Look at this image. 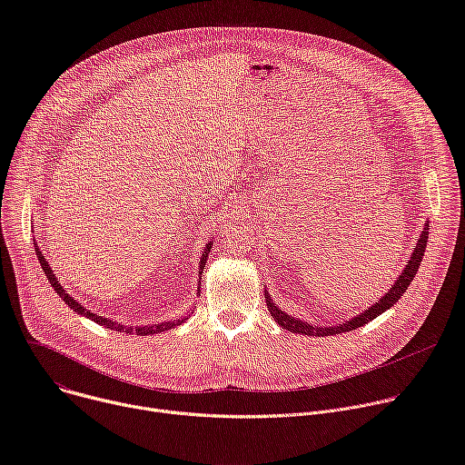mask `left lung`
Listing matches in <instances>:
<instances>
[{
    "mask_svg": "<svg viewBox=\"0 0 465 465\" xmlns=\"http://www.w3.org/2000/svg\"><path fill=\"white\" fill-rule=\"evenodd\" d=\"M427 239H429V224H425V230H423V233H420V239H419V242H417V246H415V250H413V254H411V258H410L406 269L402 271V274H401L399 280L395 282V285L384 294L382 299H380V302H376L374 306H371L369 310H365L361 315L354 317V319L349 321V322H343V324H340V326H330V328H321V326L313 328L312 324H308V322H304V321H299V319H294V317L283 313L282 310H278V308L274 306V302L271 301L269 292H265L267 308H269L271 315L274 317V321H276L280 326H283L285 330L292 331V333H304V335H315V337L319 335V337H321V335H333V333H341V331L356 330V328L367 324L369 321L376 319L380 313H384L386 310H390L395 302H399V299L406 292L410 282L415 278L420 262H423L425 248H427Z\"/></svg>",
    "mask_w": 465,
    "mask_h": 465,
    "instance_id": "1",
    "label": "left lung"
}]
</instances>
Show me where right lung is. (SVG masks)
<instances>
[{"instance_id":"1","label":"right lung","mask_w":465,"mask_h":465,"mask_svg":"<svg viewBox=\"0 0 465 465\" xmlns=\"http://www.w3.org/2000/svg\"><path fill=\"white\" fill-rule=\"evenodd\" d=\"M209 250H211V242H207L205 252L202 254V262H200V274H202V271H203V265H205V260H207ZM36 258H38L40 267H42V271H45L46 278H48V280H50V283L54 285L55 292H57L59 297L68 304V308H70V310H74V312H77V313H81V315L89 317L91 321H94V322H98V324H102V326H107V328H111V330H124L125 333H134V331H135L137 335H148V333H159V331H164V330H171V328H174V326H178V324H182V322H183V319H178V321L161 322V324H153V326H141V328H132V326H128V328H125L124 324H118V322H113V321H109V319H105V317H100V315H96V313H91L85 306H81L79 302H75V301L70 297V294L63 289V285H61V283L57 282V278H55L54 271L50 269V265H48V262H46L45 254H42V252H40L38 248H36Z\"/></svg>"}]
</instances>
